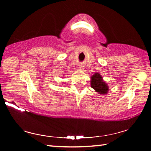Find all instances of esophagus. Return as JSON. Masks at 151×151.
Here are the masks:
<instances>
[{"instance_id": "esophagus-1", "label": "esophagus", "mask_w": 151, "mask_h": 151, "mask_svg": "<svg viewBox=\"0 0 151 151\" xmlns=\"http://www.w3.org/2000/svg\"><path fill=\"white\" fill-rule=\"evenodd\" d=\"M79 68H80L81 70H83L84 68H85V65H79Z\"/></svg>"}]
</instances>
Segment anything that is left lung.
I'll return each instance as SVG.
<instances>
[{
  "label": "left lung",
  "instance_id": "1",
  "mask_svg": "<svg viewBox=\"0 0 151 151\" xmlns=\"http://www.w3.org/2000/svg\"><path fill=\"white\" fill-rule=\"evenodd\" d=\"M91 85L95 92L101 95L106 94L109 90L108 85L99 73H94L93 76H91Z\"/></svg>",
  "mask_w": 151,
  "mask_h": 151
}]
</instances>
